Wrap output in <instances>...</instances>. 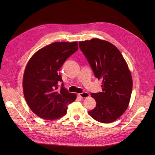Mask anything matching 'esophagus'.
<instances>
[{
	"label": "esophagus",
	"instance_id": "34e87169",
	"mask_svg": "<svg viewBox=\"0 0 155 155\" xmlns=\"http://www.w3.org/2000/svg\"><path fill=\"white\" fill-rule=\"evenodd\" d=\"M78 96H80V97H82V98H86V97H88L90 96V95H89L88 93L85 92H82V93L78 94Z\"/></svg>",
	"mask_w": 155,
	"mask_h": 155
}]
</instances>
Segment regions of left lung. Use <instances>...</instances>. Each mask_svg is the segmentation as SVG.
Returning a JSON list of instances; mask_svg holds the SVG:
<instances>
[{
    "label": "left lung",
    "instance_id": "obj_1",
    "mask_svg": "<svg viewBox=\"0 0 155 155\" xmlns=\"http://www.w3.org/2000/svg\"><path fill=\"white\" fill-rule=\"evenodd\" d=\"M78 44L95 77L102 82V91L91 94L96 106L88 114L101 123H112L128 107L133 88L131 72L119 50L110 43L92 39Z\"/></svg>",
    "mask_w": 155,
    "mask_h": 155
}]
</instances>
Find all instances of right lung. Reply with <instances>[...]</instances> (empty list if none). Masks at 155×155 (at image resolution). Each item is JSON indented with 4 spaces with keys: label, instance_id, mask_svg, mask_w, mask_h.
Segmentation results:
<instances>
[{
    "label": "right lung",
    "instance_id": "right-lung-1",
    "mask_svg": "<svg viewBox=\"0 0 155 155\" xmlns=\"http://www.w3.org/2000/svg\"><path fill=\"white\" fill-rule=\"evenodd\" d=\"M78 49L77 42L53 43L38 50L28 63L22 84L24 98L31 110L41 118L61 117L76 99V94L64 88L59 71ZM60 82L62 85L58 89Z\"/></svg>",
    "mask_w": 155,
    "mask_h": 155
}]
</instances>
